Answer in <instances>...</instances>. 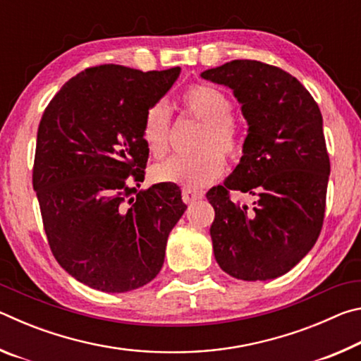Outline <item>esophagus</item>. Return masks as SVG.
<instances>
[{
	"label": "esophagus",
	"mask_w": 361,
	"mask_h": 361,
	"mask_svg": "<svg viewBox=\"0 0 361 361\" xmlns=\"http://www.w3.org/2000/svg\"><path fill=\"white\" fill-rule=\"evenodd\" d=\"M181 195H183V200H185L186 204H192L194 200L202 199L204 192L202 191H195V189H191V188H183Z\"/></svg>",
	"instance_id": "esophagus-1"
}]
</instances>
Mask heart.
<instances>
[{
	"mask_svg": "<svg viewBox=\"0 0 361 361\" xmlns=\"http://www.w3.org/2000/svg\"><path fill=\"white\" fill-rule=\"evenodd\" d=\"M186 114L204 122L194 154H180L157 164L152 178L159 183H180L186 188H200L215 181L224 170L223 152L228 159H237L243 151L242 122L232 114V102L221 89L195 82L181 94ZM172 119L166 103L159 102L146 109L142 138L149 154L162 159L170 149Z\"/></svg>",
	"mask_w": 361,
	"mask_h": 361,
	"instance_id": "heart-1",
	"label": "heart"
}]
</instances>
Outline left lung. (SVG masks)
<instances>
[{
	"label": "left lung",
	"instance_id": "8db88e82",
	"mask_svg": "<svg viewBox=\"0 0 361 361\" xmlns=\"http://www.w3.org/2000/svg\"><path fill=\"white\" fill-rule=\"evenodd\" d=\"M202 78L234 90L248 122L240 164L207 192L216 262L239 280L280 277L315 245L325 218L329 156L320 108L295 76L258 60H232ZM231 190L252 195V205L234 203Z\"/></svg>",
	"mask_w": 361,
	"mask_h": 361
}]
</instances>
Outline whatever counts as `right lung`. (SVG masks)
Segmentation results:
<instances>
[{
	"label": "right lung",
	"mask_w": 361,
	"mask_h": 361,
	"mask_svg": "<svg viewBox=\"0 0 361 361\" xmlns=\"http://www.w3.org/2000/svg\"><path fill=\"white\" fill-rule=\"evenodd\" d=\"M178 75L180 66H90L42 113L33 189L44 232L59 264L90 288L126 293L151 282L186 210L175 185L132 186L140 188L149 156L142 138L146 109Z\"/></svg>",
	"instance_id": "add662e5"
}]
</instances>
